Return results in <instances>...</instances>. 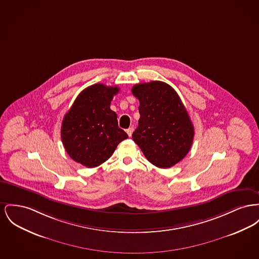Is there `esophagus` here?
Here are the masks:
<instances>
[{
	"mask_svg": "<svg viewBox=\"0 0 259 259\" xmlns=\"http://www.w3.org/2000/svg\"><path fill=\"white\" fill-rule=\"evenodd\" d=\"M133 131H134V128H133V127H130V128H128V129L126 130V133L128 134L129 137H131L132 134H133Z\"/></svg>",
	"mask_w": 259,
	"mask_h": 259,
	"instance_id": "obj_1",
	"label": "esophagus"
}]
</instances>
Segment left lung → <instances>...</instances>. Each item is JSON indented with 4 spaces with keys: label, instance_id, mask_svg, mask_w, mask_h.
Segmentation results:
<instances>
[{
    "label": "left lung",
    "instance_id": "1",
    "mask_svg": "<svg viewBox=\"0 0 259 259\" xmlns=\"http://www.w3.org/2000/svg\"><path fill=\"white\" fill-rule=\"evenodd\" d=\"M140 119L132 138L156 167L169 168L186 156L194 140V126L176 91L166 83L136 84Z\"/></svg>",
    "mask_w": 259,
    "mask_h": 259
}]
</instances>
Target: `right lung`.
Returning <instances> with one entry per match:
<instances>
[{"instance_id":"1","label":"right lung","mask_w":259,"mask_h":259,"mask_svg":"<svg viewBox=\"0 0 259 259\" xmlns=\"http://www.w3.org/2000/svg\"><path fill=\"white\" fill-rule=\"evenodd\" d=\"M119 88L94 84L77 96L61 124V136L68 155L86 167H97L112 155L128 135L118 127L110 102Z\"/></svg>"}]
</instances>
